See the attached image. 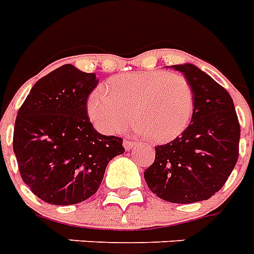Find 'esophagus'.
Listing matches in <instances>:
<instances>
[{
    "instance_id": "obj_1",
    "label": "esophagus",
    "mask_w": 254,
    "mask_h": 254,
    "mask_svg": "<svg viewBox=\"0 0 254 254\" xmlns=\"http://www.w3.org/2000/svg\"><path fill=\"white\" fill-rule=\"evenodd\" d=\"M123 145H124V147H125V150L129 151V150H131L133 147H134L135 142H133V141H129V139H124Z\"/></svg>"
}]
</instances>
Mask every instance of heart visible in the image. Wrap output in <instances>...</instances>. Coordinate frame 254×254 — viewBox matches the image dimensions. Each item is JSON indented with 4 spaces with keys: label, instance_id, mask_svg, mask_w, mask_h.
<instances>
[{
    "label": "heart",
    "instance_id": "heart-1",
    "mask_svg": "<svg viewBox=\"0 0 254 254\" xmlns=\"http://www.w3.org/2000/svg\"><path fill=\"white\" fill-rule=\"evenodd\" d=\"M192 85L181 73L138 71L109 79L88 97V116L104 133H120L131 121L154 142L177 138L192 119Z\"/></svg>",
    "mask_w": 254,
    "mask_h": 254
}]
</instances>
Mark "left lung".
<instances>
[{
  "label": "left lung",
  "instance_id": "8db88e82",
  "mask_svg": "<svg viewBox=\"0 0 254 254\" xmlns=\"http://www.w3.org/2000/svg\"><path fill=\"white\" fill-rule=\"evenodd\" d=\"M192 85L195 108L179 137L155 147L143 173L151 192L170 203L207 200L224 186L239 158L240 124L232 97L191 63L170 65Z\"/></svg>",
  "mask_w": 254,
  "mask_h": 254
}]
</instances>
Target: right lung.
Listing matches in <instances>:
<instances>
[{
  "instance_id": "obj_1",
  "label": "right lung",
  "mask_w": 254,
  "mask_h": 254,
  "mask_svg": "<svg viewBox=\"0 0 254 254\" xmlns=\"http://www.w3.org/2000/svg\"><path fill=\"white\" fill-rule=\"evenodd\" d=\"M99 79L72 64L35 83L14 125L19 173L46 203L76 204L97 191L108 163L124 154L123 139L103 135L88 119L87 99Z\"/></svg>"
}]
</instances>
